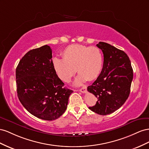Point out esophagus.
I'll return each instance as SVG.
<instances>
[{"label": "esophagus", "instance_id": "1", "mask_svg": "<svg viewBox=\"0 0 149 149\" xmlns=\"http://www.w3.org/2000/svg\"><path fill=\"white\" fill-rule=\"evenodd\" d=\"M86 90H87V87L86 86H84L82 88H80V90H79V91L80 92H82V93H86Z\"/></svg>", "mask_w": 149, "mask_h": 149}]
</instances>
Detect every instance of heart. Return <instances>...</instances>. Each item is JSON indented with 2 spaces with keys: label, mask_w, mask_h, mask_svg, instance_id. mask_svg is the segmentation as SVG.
I'll use <instances>...</instances> for the list:
<instances>
[{
  "label": "heart",
  "mask_w": 149,
  "mask_h": 149,
  "mask_svg": "<svg viewBox=\"0 0 149 149\" xmlns=\"http://www.w3.org/2000/svg\"><path fill=\"white\" fill-rule=\"evenodd\" d=\"M63 58H54L53 66L59 79L69 82L76 73L79 76L75 84H82L86 80L92 81L99 77L103 67V55L96 47L80 44L71 45L62 52Z\"/></svg>",
  "instance_id": "heart-1"
}]
</instances>
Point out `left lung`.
I'll list each match as a JSON object with an SVG mask.
<instances>
[{"label":"left lung","mask_w":149,"mask_h":149,"mask_svg":"<svg viewBox=\"0 0 149 149\" xmlns=\"http://www.w3.org/2000/svg\"><path fill=\"white\" fill-rule=\"evenodd\" d=\"M97 46L104 54L102 70L97 80L87 87L97 98L88 109L102 116L112 113L125 103L130 94L133 69L128 56L123 50L103 42Z\"/></svg>","instance_id":"obj_1"}]
</instances>
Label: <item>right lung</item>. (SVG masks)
Segmentation results:
<instances>
[{"instance_id": "add662e5", "label": "right lung", "mask_w": 149, "mask_h": 149, "mask_svg": "<svg viewBox=\"0 0 149 149\" xmlns=\"http://www.w3.org/2000/svg\"><path fill=\"white\" fill-rule=\"evenodd\" d=\"M52 49L47 45L31 50L16 68L18 98L29 112L37 118L53 120L67 107L73 91L64 87L53 66Z\"/></svg>"}]
</instances>
